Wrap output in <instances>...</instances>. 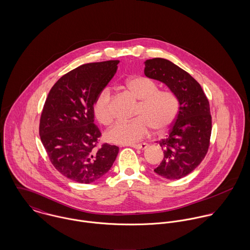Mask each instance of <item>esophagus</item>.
I'll return each mask as SVG.
<instances>
[{
    "instance_id": "esophagus-1",
    "label": "esophagus",
    "mask_w": 250,
    "mask_h": 250,
    "mask_svg": "<svg viewBox=\"0 0 250 250\" xmlns=\"http://www.w3.org/2000/svg\"><path fill=\"white\" fill-rule=\"evenodd\" d=\"M131 146L134 147V148H136V149L144 150V149H146V148L148 147V144H146V143H139V144H133V145H131Z\"/></svg>"
}]
</instances>
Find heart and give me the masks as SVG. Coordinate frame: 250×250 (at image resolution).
<instances>
[{"instance_id": "1", "label": "heart", "mask_w": 250, "mask_h": 250, "mask_svg": "<svg viewBox=\"0 0 250 250\" xmlns=\"http://www.w3.org/2000/svg\"><path fill=\"white\" fill-rule=\"evenodd\" d=\"M126 91L135 99L140 100L131 121H119L107 130L105 138L108 143L131 144L146 137L151 128L157 133L168 130L179 113L178 97L169 90L159 89L155 81L144 76H134L125 83ZM96 119L108 125L112 122L114 113L112 95L108 88L99 92L93 103Z\"/></svg>"}]
</instances>
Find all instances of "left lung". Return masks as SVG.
<instances>
[{"mask_svg":"<svg viewBox=\"0 0 250 250\" xmlns=\"http://www.w3.org/2000/svg\"><path fill=\"white\" fill-rule=\"evenodd\" d=\"M144 64L145 76L167 84L180 104L169 135L159 142L164 159L154 171L168 180L183 178L200 165L210 146L212 116L208 98L197 81L173 62L156 58Z\"/></svg>","mask_w":250,"mask_h":250,"instance_id":"obj_1","label":"left lung"}]
</instances>
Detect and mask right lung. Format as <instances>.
Returning <instances> with one entry per match:
<instances>
[{"mask_svg":"<svg viewBox=\"0 0 250 250\" xmlns=\"http://www.w3.org/2000/svg\"><path fill=\"white\" fill-rule=\"evenodd\" d=\"M119 61L83 64L51 88L42 109L39 136L51 163L66 178L90 184L110 169L119 148L98 147L93 103L117 70Z\"/></svg>","mask_w":250,"mask_h":250,"instance_id":"1","label":"right lung"}]
</instances>
